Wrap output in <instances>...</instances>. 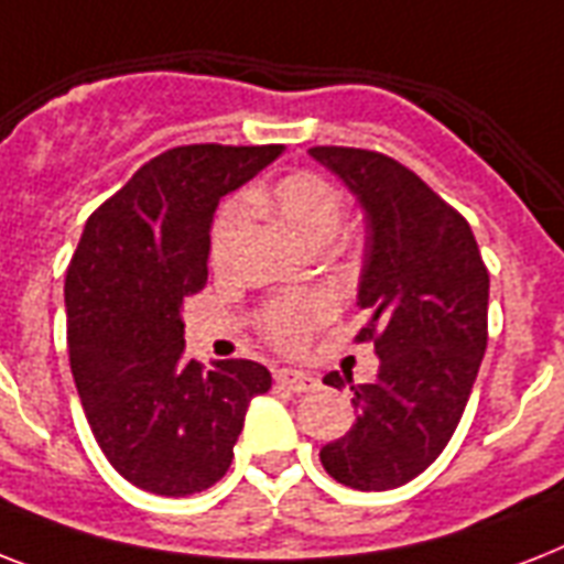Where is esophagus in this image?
Here are the masks:
<instances>
[{"label": "esophagus", "mask_w": 564, "mask_h": 564, "mask_svg": "<svg viewBox=\"0 0 564 564\" xmlns=\"http://www.w3.org/2000/svg\"><path fill=\"white\" fill-rule=\"evenodd\" d=\"M274 380L281 386H286V389H292V392H313L318 386V380L313 375H304V371H295V369H281L274 371Z\"/></svg>", "instance_id": "obj_1"}]
</instances>
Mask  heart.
<instances>
[{
    "mask_svg": "<svg viewBox=\"0 0 564 564\" xmlns=\"http://www.w3.org/2000/svg\"><path fill=\"white\" fill-rule=\"evenodd\" d=\"M254 204L269 210L283 228H290L307 246H325L343 228L345 198L327 178L316 172H292L281 178L269 193H257ZM246 225L242 202H228L219 210L210 230V260L213 265H225L237 246ZM336 301L327 292H301L269 301L257 325L260 334L281 351H301L316 334L322 322L334 316Z\"/></svg>",
    "mask_w": 564,
    "mask_h": 564,
    "instance_id": "obj_1",
    "label": "heart"
}]
</instances>
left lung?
Segmentation results:
<instances>
[{"label": "left lung", "mask_w": 564, "mask_h": 564, "mask_svg": "<svg viewBox=\"0 0 564 564\" xmlns=\"http://www.w3.org/2000/svg\"><path fill=\"white\" fill-rule=\"evenodd\" d=\"M366 213V260L357 304L380 371L351 383L354 427L322 447L325 471L360 491L398 489L419 477L454 436L489 343V272L471 225L412 170L369 149L316 145Z\"/></svg>", "instance_id": "left-lung-1"}]
</instances>
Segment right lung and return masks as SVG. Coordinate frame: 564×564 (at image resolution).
<instances>
[{
	"instance_id": "add662e5",
	"label": "right lung",
	"mask_w": 564,
	"mask_h": 564,
	"mask_svg": "<svg viewBox=\"0 0 564 564\" xmlns=\"http://www.w3.org/2000/svg\"><path fill=\"white\" fill-rule=\"evenodd\" d=\"M281 149H170L84 225L64 283L69 366L101 454L137 489L187 498L219 482L248 403L272 386L254 360H187L181 310L207 283L219 198Z\"/></svg>"
}]
</instances>
